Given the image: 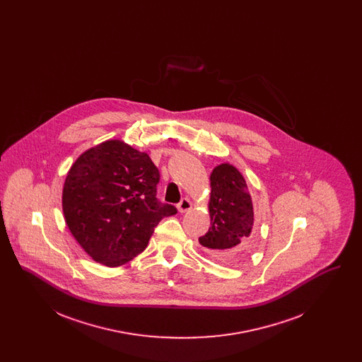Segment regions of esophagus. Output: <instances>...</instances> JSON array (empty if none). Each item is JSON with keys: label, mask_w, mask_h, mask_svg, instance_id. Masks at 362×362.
Segmentation results:
<instances>
[{"label": "esophagus", "mask_w": 362, "mask_h": 362, "mask_svg": "<svg viewBox=\"0 0 362 362\" xmlns=\"http://www.w3.org/2000/svg\"><path fill=\"white\" fill-rule=\"evenodd\" d=\"M191 207H192V204H191V201H189V198H183V199L177 204V209H179L180 213L189 211Z\"/></svg>", "instance_id": "esophagus-1"}]
</instances>
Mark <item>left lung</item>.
<instances>
[{
    "label": "left lung",
    "mask_w": 362,
    "mask_h": 362,
    "mask_svg": "<svg viewBox=\"0 0 362 362\" xmlns=\"http://www.w3.org/2000/svg\"><path fill=\"white\" fill-rule=\"evenodd\" d=\"M210 228L199 243L216 259L233 262L254 248V207L245 180L233 165L221 164L210 175Z\"/></svg>",
    "instance_id": "left-lung-1"
}]
</instances>
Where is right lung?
Returning <instances> with one entry per match:
<instances>
[{
	"label": "right lung",
	"instance_id": "right-lung-1",
	"mask_svg": "<svg viewBox=\"0 0 362 362\" xmlns=\"http://www.w3.org/2000/svg\"><path fill=\"white\" fill-rule=\"evenodd\" d=\"M160 173L151 157L110 139L71 165L62 209L71 235L86 254L117 267L141 254L157 224L177 213L156 197Z\"/></svg>",
	"mask_w": 362,
	"mask_h": 362
}]
</instances>
